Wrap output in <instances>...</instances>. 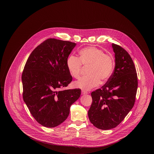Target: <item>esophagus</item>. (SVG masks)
I'll return each instance as SVG.
<instances>
[{
  "instance_id": "1",
  "label": "esophagus",
  "mask_w": 154,
  "mask_h": 154,
  "mask_svg": "<svg viewBox=\"0 0 154 154\" xmlns=\"http://www.w3.org/2000/svg\"><path fill=\"white\" fill-rule=\"evenodd\" d=\"M81 94H82V95H85V94H87L88 92H86V91H82Z\"/></svg>"
}]
</instances>
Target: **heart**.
<instances>
[{"mask_svg":"<svg viewBox=\"0 0 154 154\" xmlns=\"http://www.w3.org/2000/svg\"><path fill=\"white\" fill-rule=\"evenodd\" d=\"M82 65L88 67V76L74 82V86L89 91L98 86L100 80L105 81L110 78L113 71L114 60L102 50L95 47H89L80 51L79 58L70 55L67 59V69L70 75L75 79L80 77Z\"/></svg>","mask_w":154,"mask_h":154,"instance_id":"heart-1","label":"heart"}]
</instances>
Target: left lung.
I'll return each instance as SVG.
<instances>
[{
	"label": "left lung",
	"mask_w": 154,
	"mask_h": 154,
	"mask_svg": "<svg viewBox=\"0 0 154 154\" xmlns=\"http://www.w3.org/2000/svg\"><path fill=\"white\" fill-rule=\"evenodd\" d=\"M115 67L107 82L91 93L92 103L88 111L90 122L98 129L116 128L131 110L138 86L136 70L128 52L112 44Z\"/></svg>",
	"instance_id": "1"
}]
</instances>
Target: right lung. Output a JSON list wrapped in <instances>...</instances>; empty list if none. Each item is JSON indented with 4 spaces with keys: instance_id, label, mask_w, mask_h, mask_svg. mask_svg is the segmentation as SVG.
<instances>
[{
    "instance_id": "add662e5",
    "label": "right lung",
    "mask_w": 154,
    "mask_h": 154,
    "mask_svg": "<svg viewBox=\"0 0 154 154\" xmlns=\"http://www.w3.org/2000/svg\"><path fill=\"white\" fill-rule=\"evenodd\" d=\"M76 44L49 38L32 52L22 74L23 99L40 124L54 128L64 122L80 96V89L59 90L72 81L66 60Z\"/></svg>"
}]
</instances>
